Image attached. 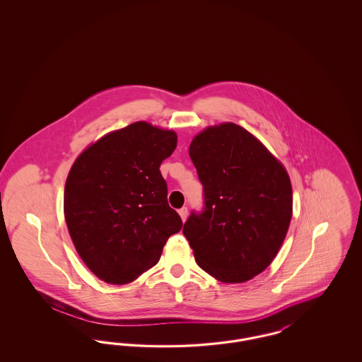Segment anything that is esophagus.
<instances>
[{"label":"esophagus","mask_w":362,"mask_h":362,"mask_svg":"<svg viewBox=\"0 0 362 362\" xmlns=\"http://www.w3.org/2000/svg\"><path fill=\"white\" fill-rule=\"evenodd\" d=\"M179 216L182 217V221L185 223V221L187 220V216H189V210H187V207H182V209L179 210Z\"/></svg>","instance_id":"1"}]
</instances>
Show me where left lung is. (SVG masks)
Instances as JSON below:
<instances>
[{"instance_id":"obj_1","label":"left lung","mask_w":362,"mask_h":362,"mask_svg":"<svg viewBox=\"0 0 362 362\" xmlns=\"http://www.w3.org/2000/svg\"><path fill=\"white\" fill-rule=\"evenodd\" d=\"M189 153L206 206L183 226L195 262L220 282H247L270 266L286 238L293 213L288 171L232 122L204 129Z\"/></svg>"}]
</instances>
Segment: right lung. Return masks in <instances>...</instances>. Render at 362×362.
Masks as SVG:
<instances>
[{
  "label": "right lung",
  "mask_w": 362,
  "mask_h": 362,
  "mask_svg": "<svg viewBox=\"0 0 362 362\" xmlns=\"http://www.w3.org/2000/svg\"><path fill=\"white\" fill-rule=\"evenodd\" d=\"M176 144L173 130L138 121L107 133L74 160L64 194L65 220L80 258L104 282L136 281L182 229L160 173Z\"/></svg>",
  "instance_id": "add662e5"
}]
</instances>
